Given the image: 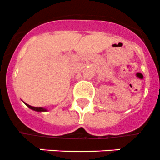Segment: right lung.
I'll list each match as a JSON object with an SVG mask.
<instances>
[{"label":"right lung","instance_id":"add662e5","mask_svg":"<svg viewBox=\"0 0 160 160\" xmlns=\"http://www.w3.org/2000/svg\"><path fill=\"white\" fill-rule=\"evenodd\" d=\"M25 104L28 107H29V109L33 110V111H35V112H47L48 110L46 109V108H44V107H32V106H29V105H28L27 103H25Z\"/></svg>","mask_w":160,"mask_h":160}]
</instances>
